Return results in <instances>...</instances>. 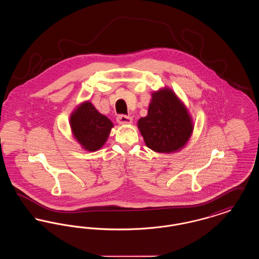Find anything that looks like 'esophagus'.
<instances>
[{"instance_id":"1","label":"esophagus","mask_w":259,"mask_h":259,"mask_svg":"<svg viewBox=\"0 0 259 259\" xmlns=\"http://www.w3.org/2000/svg\"><path fill=\"white\" fill-rule=\"evenodd\" d=\"M117 122L119 124H130L132 123V117L129 115H124V114H120L117 116L116 118Z\"/></svg>"}]
</instances>
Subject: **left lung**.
Returning <instances> with one entry per match:
<instances>
[{
	"label": "left lung",
	"instance_id": "1",
	"mask_svg": "<svg viewBox=\"0 0 259 259\" xmlns=\"http://www.w3.org/2000/svg\"><path fill=\"white\" fill-rule=\"evenodd\" d=\"M148 148L156 152H174L183 148L193 131L191 117L171 89L152 93L148 115L138 121Z\"/></svg>",
	"mask_w": 259,
	"mask_h": 259
}]
</instances>
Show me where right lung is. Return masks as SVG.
Listing matches in <instances>:
<instances>
[{"instance_id":"1","label":"right lung","mask_w":259,"mask_h":259,"mask_svg":"<svg viewBox=\"0 0 259 259\" xmlns=\"http://www.w3.org/2000/svg\"><path fill=\"white\" fill-rule=\"evenodd\" d=\"M74 138L89 151L98 150L106 143L113 124L101 114L90 102L81 104L71 115Z\"/></svg>"}]
</instances>
